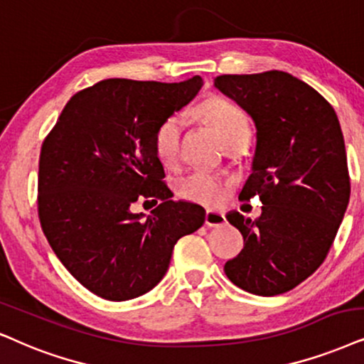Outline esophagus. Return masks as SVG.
Masks as SVG:
<instances>
[{
	"instance_id": "1",
	"label": "esophagus",
	"mask_w": 364,
	"mask_h": 364,
	"mask_svg": "<svg viewBox=\"0 0 364 364\" xmlns=\"http://www.w3.org/2000/svg\"><path fill=\"white\" fill-rule=\"evenodd\" d=\"M225 213L222 211H216V210H208L205 215V223L208 227H220V225L225 223Z\"/></svg>"
}]
</instances>
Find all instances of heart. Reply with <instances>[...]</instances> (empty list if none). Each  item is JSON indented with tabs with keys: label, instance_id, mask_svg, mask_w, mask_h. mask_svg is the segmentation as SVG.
<instances>
[{
	"label": "heart",
	"instance_id": "b5f03b06",
	"mask_svg": "<svg viewBox=\"0 0 364 364\" xmlns=\"http://www.w3.org/2000/svg\"><path fill=\"white\" fill-rule=\"evenodd\" d=\"M196 117L205 121L216 132L220 141L227 142L243 132H250V124L245 112L228 100L213 97L205 100L193 110ZM186 119L183 114H173L159 124L154 132V151L164 164L171 166L178 161L181 146L183 129ZM178 193L190 201L201 205H218L227 195V185L215 174L195 171L183 178L178 185Z\"/></svg>",
	"mask_w": 364,
	"mask_h": 364
}]
</instances>
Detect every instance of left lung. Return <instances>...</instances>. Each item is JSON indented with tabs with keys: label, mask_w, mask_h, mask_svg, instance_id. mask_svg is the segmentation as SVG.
Segmentation results:
<instances>
[{
	"label": "left lung",
	"mask_w": 364,
	"mask_h": 364,
	"mask_svg": "<svg viewBox=\"0 0 364 364\" xmlns=\"http://www.w3.org/2000/svg\"><path fill=\"white\" fill-rule=\"evenodd\" d=\"M213 87L255 124L240 198L259 195L264 205L257 220L227 213L243 248L225 274L243 291L279 296L319 269L346 213L351 185L341 126L328 100L287 72L220 75Z\"/></svg>",
	"instance_id": "left-lung-1"
}]
</instances>
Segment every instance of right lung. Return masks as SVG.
Here are the masks:
<instances>
[{"label": "right lung", "instance_id": "1", "mask_svg": "<svg viewBox=\"0 0 364 364\" xmlns=\"http://www.w3.org/2000/svg\"><path fill=\"white\" fill-rule=\"evenodd\" d=\"M200 75L179 84L107 79L77 92L43 141L38 216L55 255L107 301L149 292L166 274L181 237L205 223V208L171 200L154 132L200 92ZM161 203L144 218L130 206Z\"/></svg>", "mask_w": 364, "mask_h": 364}]
</instances>
